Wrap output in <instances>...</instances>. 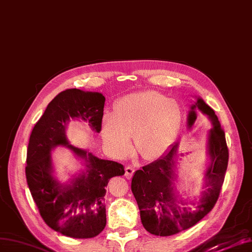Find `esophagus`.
Wrapping results in <instances>:
<instances>
[{"label":"esophagus","instance_id":"esophagus-1","mask_svg":"<svg viewBox=\"0 0 252 252\" xmlns=\"http://www.w3.org/2000/svg\"><path fill=\"white\" fill-rule=\"evenodd\" d=\"M134 168H132V167H130V166H127V167H126V177L127 178V179H131V177L133 176V174H134Z\"/></svg>","mask_w":252,"mask_h":252}]
</instances>
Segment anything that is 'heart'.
<instances>
[{
  "mask_svg": "<svg viewBox=\"0 0 252 252\" xmlns=\"http://www.w3.org/2000/svg\"><path fill=\"white\" fill-rule=\"evenodd\" d=\"M178 102L153 92H139L119 100L115 113L103 115L101 136L112 156L126 158L132 153L133 136L138 153L147 160L162 156L181 126Z\"/></svg>",
  "mask_w": 252,
  "mask_h": 252,
  "instance_id": "obj_1",
  "label": "heart"
}]
</instances>
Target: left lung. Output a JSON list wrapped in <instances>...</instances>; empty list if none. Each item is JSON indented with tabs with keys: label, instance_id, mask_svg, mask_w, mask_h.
I'll use <instances>...</instances> for the list:
<instances>
[{
	"label": "left lung",
	"instance_id": "1",
	"mask_svg": "<svg viewBox=\"0 0 252 252\" xmlns=\"http://www.w3.org/2000/svg\"><path fill=\"white\" fill-rule=\"evenodd\" d=\"M196 110L211 122V130L206 135L209 163L203 174V191L194 198H185L177 190V141L160 158L136 171L132 177L131 188L142 226L152 234L169 236L191 228L211 211L219 198L229 157L225 133L214 111L200 97L190 106L188 128L196 120Z\"/></svg>",
	"mask_w": 252,
	"mask_h": 252
}]
</instances>
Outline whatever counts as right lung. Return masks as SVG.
<instances>
[{
  "mask_svg": "<svg viewBox=\"0 0 252 252\" xmlns=\"http://www.w3.org/2000/svg\"><path fill=\"white\" fill-rule=\"evenodd\" d=\"M105 98L98 92L68 89L59 93L35 124L26 158V181L42 219L55 231L74 239H91L106 225L105 186L125 174L122 164L101 159L89 150L70 145L66 128L70 120L83 121L92 131H101ZM67 147L84 169L66 182L55 176L52 151Z\"/></svg>",
  "mask_w": 252,
  "mask_h": 252,
  "instance_id": "right-lung-1",
  "label": "right lung"
}]
</instances>
